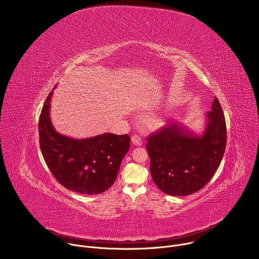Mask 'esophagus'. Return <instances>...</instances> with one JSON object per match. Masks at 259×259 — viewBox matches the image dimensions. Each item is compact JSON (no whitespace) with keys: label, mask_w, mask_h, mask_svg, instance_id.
Instances as JSON below:
<instances>
[{"label":"esophagus","mask_w":259,"mask_h":259,"mask_svg":"<svg viewBox=\"0 0 259 259\" xmlns=\"http://www.w3.org/2000/svg\"><path fill=\"white\" fill-rule=\"evenodd\" d=\"M131 141H132V143L134 145H138L139 146V145L142 144V138L140 136H138V135H133L131 137Z\"/></svg>","instance_id":"34e87169"}]
</instances>
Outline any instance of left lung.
I'll list each match as a JSON object with an SVG mask.
<instances>
[{
  "mask_svg": "<svg viewBox=\"0 0 259 259\" xmlns=\"http://www.w3.org/2000/svg\"><path fill=\"white\" fill-rule=\"evenodd\" d=\"M226 145V119L215 97L206 114L202 134L186 125L172 123L147 138L153 180L167 195H192L212 178L223 160Z\"/></svg>",
  "mask_w": 259,
  "mask_h": 259,
  "instance_id": "1",
  "label": "left lung"
}]
</instances>
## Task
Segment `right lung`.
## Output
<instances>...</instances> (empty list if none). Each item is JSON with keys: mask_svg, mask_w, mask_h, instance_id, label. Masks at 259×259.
Here are the masks:
<instances>
[{"mask_svg": "<svg viewBox=\"0 0 259 259\" xmlns=\"http://www.w3.org/2000/svg\"><path fill=\"white\" fill-rule=\"evenodd\" d=\"M48 95L39 121L40 147L53 176L62 186L84 195H97L113 186L130 149L129 135L103 133L75 139L59 134L50 120Z\"/></svg>", "mask_w": 259, "mask_h": 259, "instance_id": "1", "label": "right lung"}]
</instances>
